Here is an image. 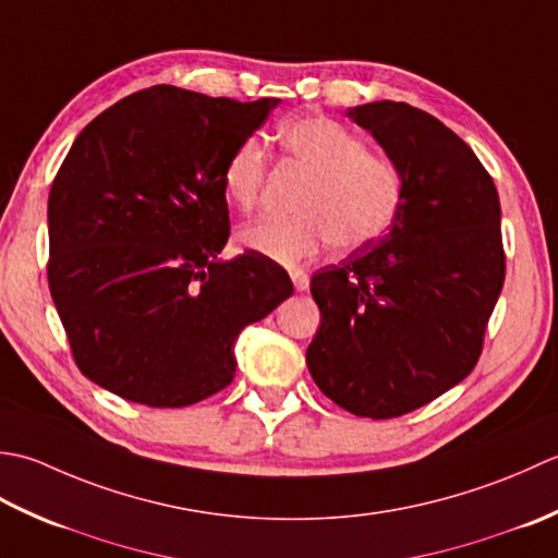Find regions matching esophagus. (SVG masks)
<instances>
[{"instance_id":"34e87169","label":"esophagus","mask_w":558,"mask_h":558,"mask_svg":"<svg viewBox=\"0 0 558 558\" xmlns=\"http://www.w3.org/2000/svg\"><path fill=\"white\" fill-rule=\"evenodd\" d=\"M291 281H293V289L295 291H308V287H311V279H308V275H305V271H301V269H293L291 271Z\"/></svg>"}]
</instances>
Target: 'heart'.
<instances>
[{"label":"heart","mask_w":558,"mask_h":558,"mask_svg":"<svg viewBox=\"0 0 558 558\" xmlns=\"http://www.w3.org/2000/svg\"><path fill=\"white\" fill-rule=\"evenodd\" d=\"M277 142L283 161L311 175L295 204L301 214L250 223L238 233V245L281 265H301L329 243L359 250L390 229L404 197L402 170L392 158L371 154L356 132L317 116L283 120ZM265 178V151L250 136L221 166L223 197L238 211H253Z\"/></svg>","instance_id":"b5f03b06"}]
</instances>
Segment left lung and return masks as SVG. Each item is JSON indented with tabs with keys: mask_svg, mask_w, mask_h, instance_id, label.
Returning a JSON list of instances; mask_svg holds the SVG:
<instances>
[{
	"mask_svg": "<svg viewBox=\"0 0 558 558\" xmlns=\"http://www.w3.org/2000/svg\"><path fill=\"white\" fill-rule=\"evenodd\" d=\"M404 178L378 243L320 269V327L305 351L317 388L347 412L392 418L468 378L506 279L501 202L458 134L395 100L349 108Z\"/></svg>",
	"mask_w": 558,
	"mask_h": 558,
	"instance_id": "1",
	"label": "left lung"
}]
</instances>
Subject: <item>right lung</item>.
<instances>
[{
	"label": "right lung",
	"instance_id": "1",
	"mask_svg": "<svg viewBox=\"0 0 558 558\" xmlns=\"http://www.w3.org/2000/svg\"><path fill=\"white\" fill-rule=\"evenodd\" d=\"M279 98L175 86L122 98L76 136L48 199V281L76 366L146 407H187L235 375V339L293 293L271 259H221V166Z\"/></svg>",
	"mask_w": 558,
	"mask_h": 558
}]
</instances>
